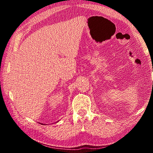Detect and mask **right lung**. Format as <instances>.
<instances>
[{"label": "right lung", "instance_id": "obj_1", "mask_svg": "<svg viewBox=\"0 0 153 153\" xmlns=\"http://www.w3.org/2000/svg\"><path fill=\"white\" fill-rule=\"evenodd\" d=\"M57 122H58V121H57Z\"/></svg>", "mask_w": 153, "mask_h": 153}]
</instances>
